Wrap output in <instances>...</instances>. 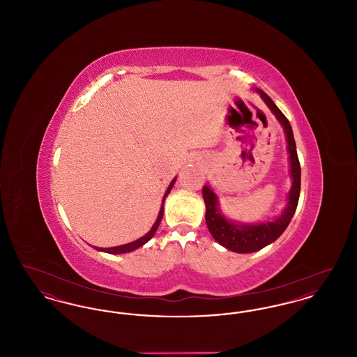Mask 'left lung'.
<instances>
[{
    "mask_svg": "<svg viewBox=\"0 0 357 357\" xmlns=\"http://www.w3.org/2000/svg\"><path fill=\"white\" fill-rule=\"evenodd\" d=\"M253 91L261 96V99L268 105L275 119L278 120V123L284 128L288 144L287 150L289 153V174L291 178V186L287 195V206L282 210L281 215L268 221L242 223L227 218L222 213L220 208V198L215 194L214 188L208 183L204 185L202 194L206 204V225L210 234L227 250L242 255L261 250L262 248L271 245L285 231L297 208L301 188V167L297 156L291 126L285 118V115L278 109V107L264 91L258 88H253Z\"/></svg>",
    "mask_w": 357,
    "mask_h": 357,
    "instance_id": "left-lung-1",
    "label": "left lung"
}]
</instances>
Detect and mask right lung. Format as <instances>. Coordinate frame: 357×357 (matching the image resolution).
I'll return each instance as SVG.
<instances>
[{
  "label": "right lung",
  "mask_w": 357,
  "mask_h": 357,
  "mask_svg": "<svg viewBox=\"0 0 357 357\" xmlns=\"http://www.w3.org/2000/svg\"><path fill=\"white\" fill-rule=\"evenodd\" d=\"M175 182H176V178H174V179L171 181V183L169 185V187H167V190H166V192H165V195H163V199H162V206H160V210H159L158 218H156V221H155V223H153V227H151V230H150L147 234H144L143 237H140L139 239H136V241H134V242L126 243V245L114 246V248H96V246H95V249H96V250H99V252L109 253V255H124V253H130V252H134V250H136V249L142 248L144 243H147V242H149V241H150V239L153 237V234L156 233V230H158V227H159V223H160L162 218H163V213H165V201H166L167 195L170 194L171 188L174 187Z\"/></svg>",
  "instance_id": "add662e5"
}]
</instances>
